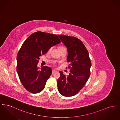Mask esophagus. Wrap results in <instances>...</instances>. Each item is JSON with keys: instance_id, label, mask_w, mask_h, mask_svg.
Here are the masks:
<instances>
[{"instance_id": "obj_1", "label": "esophagus", "mask_w": 120, "mask_h": 120, "mask_svg": "<svg viewBox=\"0 0 120 120\" xmlns=\"http://www.w3.org/2000/svg\"><path fill=\"white\" fill-rule=\"evenodd\" d=\"M57 71H56V70H52V74H53V73H55V72H56Z\"/></svg>"}]
</instances>
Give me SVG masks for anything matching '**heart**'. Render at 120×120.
I'll return each mask as SVG.
<instances>
[{"instance_id":"obj_1","label":"heart","mask_w":120,"mask_h":120,"mask_svg":"<svg viewBox=\"0 0 120 120\" xmlns=\"http://www.w3.org/2000/svg\"><path fill=\"white\" fill-rule=\"evenodd\" d=\"M63 48H64V47H60V48H59V49H63ZM52 49V48H50L49 49V51H48V52H49Z\"/></svg>"}]
</instances>
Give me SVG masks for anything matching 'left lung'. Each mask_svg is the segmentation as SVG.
Masks as SVG:
<instances>
[{"label": "left lung", "mask_w": 120, "mask_h": 120, "mask_svg": "<svg viewBox=\"0 0 120 120\" xmlns=\"http://www.w3.org/2000/svg\"><path fill=\"white\" fill-rule=\"evenodd\" d=\"M68 49L67 60L70 63L68 75L59 71L61 76L57 80V90L62 95L73 96L84 86L90 76L91 63L89 52L81 41L75 37L58 35Z\"/></svg>", "instance_id": "obj_1"}]
</instances>
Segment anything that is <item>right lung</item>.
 Here are the masks:
<instances>
[{
  "mask_svg": "<svg viewBox=\"0 0 120 120\" xmlns=\"http://www.w3.org/2000/svg\"><path fill=\"white\" fill-rule=\"evenodd\" d=\"M61 43L56 34L37 31L24 41L17 57V73L24 88L33 94L42 91L52 72L47 66L40 70L37 64L40 56L52 47Z\"/></svg>",
  "mask_w": 120,
  "mask_h": 120,
  "instance_id": "1",
  "label": "right lung"
}]
</instances>
